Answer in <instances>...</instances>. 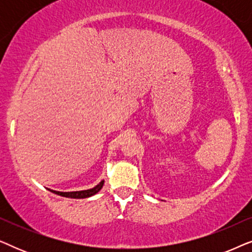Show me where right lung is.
Wrapping results in <instances>:
<instances>
[{
	"label": "right lung",
	"mask_w": 252,
	"mask_h": 252,
	"mask_svg": "<svg viewBox=\"0 0 252 252\" xmlns=\"http://www.w3.org/2000/svg\"><path fill=\"white\" fill-rule=\"evenodd\" d=\"M103 185H104V180H102L97 186H95L94 188L87 189V190H79V191H57V190H53V189H49L51 192L54 194L63 196V197H68V198H87L91 197V196L97 194V192L101 190Z\"/></svg>",
	"instance_id": "obj_1"
}]
</instances>
